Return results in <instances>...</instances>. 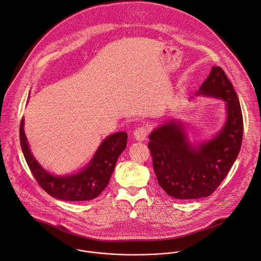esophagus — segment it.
Wrapping results in <instances>:
<instances>
[{
  "label": "esophagus",
  "instance_id": "esophagus-1",
  "mask_svg": "<svg viewBox=\"0 0 261 261\" xmlns=\"http://www.w3.org/2000/svg\"><path fill=\"white\" fill-rule=\"evenodd\" d=\"M149 132H150V128H149L148 126L143 125V126L137 127V128L134 130V136H135L136 139H138V140H143V139H145V138L148 136Z\"/></svg>",
  "mask_w": 261,
  "mask_h": 261
}]
</instances>
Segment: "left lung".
Here are the masks:
<instances>
[{
    "label": "left lung",
    "mask_w": 261,
    "mask_h": 261,
    "mask_svg": "<svg viewBox=\"0 0 261 261\" xmlns=\"http://www.w3.org/2000/svg\"><path fill=\"white\" fill-rule=\"evenodd\" d=\"M199 93L224 100L228 112L222 131L195 149L182 124L170 121L149 136L158 184L169 196L189 200L210 196L228 175L241 151L244 121L239 97L224 70L212 66Z\"/></svg>",
    "instance_id": "obj_1"
}]
</instances>
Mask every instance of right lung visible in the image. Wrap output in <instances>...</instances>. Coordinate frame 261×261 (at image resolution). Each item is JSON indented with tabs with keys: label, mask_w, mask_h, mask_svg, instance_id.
I'll return each mask as SVG.
<instances>
[{
	"label": "right lung",
	"mask_w": 261,
	"mask_h": 261,
	"mask_svg": "<svg viewBox=\"0 0 261 261\" xmlns=\"http://www.w3.org/2000/svg\"><path fill=\"white\" fill-rule=\"evenodd\" d=\"M127 138L126 132L108 136L82 172L57 177L45 172L34 159L23 132V120L19 126L21 150L35 180L45 193L64 201H88L97 198L108 185L117 158L127 147Z\"/></svg>",
	"instance_id": "add662e5"
}]
</instances>
